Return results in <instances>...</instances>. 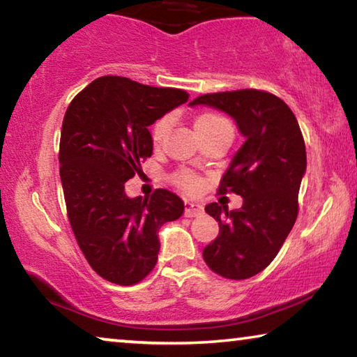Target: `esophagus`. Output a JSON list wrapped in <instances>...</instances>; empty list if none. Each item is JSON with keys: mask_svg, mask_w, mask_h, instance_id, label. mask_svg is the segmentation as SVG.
Returning <instances> with one entry per match:
<instances>
[{"mask_svg": "<svg viewBox=\"0 0 357 357\" xmlns=\"http://www.w3.org/2000/svg\"><path fill=\"white\" fill-rule=\"evenodd\" d=\"M204 212V207L199 204H192V202H185V210H184V215L185 217H197Z\"/></svg>", "mask_w": 357, "mask_h": 357, "instance_id": "obj_1", "label": "esophagus"}]
</instances>
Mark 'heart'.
Here are the masks:
<instances>
[{"mask_svg":"<svg viewBox=\"0 0 357 357\" xmlns=\"http://www.w3.org/2000/svg\"><path fill=\"white\" fill-rule=\"evenodd\" d=\"M222 128H231V124L228 123L227 118L220 116V114H217V113L205 112V113H200L199 116L194 119V129H195V132H197L199 137H202V135L213 132V130L222 129ZM168 129H169V118L168 116L158 119V121L153 124L152 140L155 145H158L160 142H162L165 134L168 132ZM173 183L179 185L181 189L188 190V192H192V190L199 189V179L195 178L194 174H189V173L174 174Z\"/></svg>","mask_w":357,"mask_h":357,"instance_id":"1","label":"heart"}]
</instances>
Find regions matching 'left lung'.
Segmentation results:
<instances>
[{
  "label": "left lung",
  "instance_id": "left-lung-1",
  "mask_svg": "<svg viewBox=\"0 0 357 357\" xmlns=\"http://www.w3.org/2000/svg\"><path fill=\"white\" fill-rule=\"evenodd\" d=\"M189 105L229 114L245 139L218 188L220 194L241 195L243 207L228 210L217 202L205 207L218 222L220 233L202 254L215 273L250 278L277 257L298 217L307 165L298 119L283 100L255 89L200 95Z\"/></svg>",
  "mask_w": 357,
  "mask_h": 357
}]
</instances>
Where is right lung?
Wrapping results in <instances>:
<instances>
[{
	"label": "right lung",
	"mask_w": 357,
	"mask_h": 357,
	"mask_svg": "<svg viewBox=\"0 0 357 357\" xmlns=\"http://www.w3.org/2000/svg\"><path fill=\"white\" fill-rule=\"evenodd\" d=\"M188 100L179 89L103 76L64 114L59 176L68 218L90 267L112 283L129 286L147 277L158 259V229L184 212L183 200L167 189L130 199L124 183L152 155L149 126Z\"/></svg>",
	"instance_id": "obj_1"
}]
</instances>
